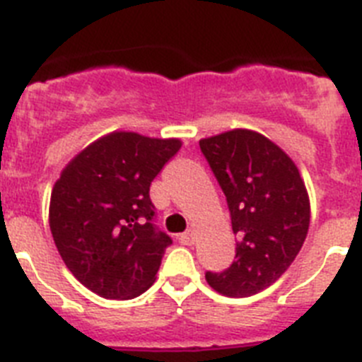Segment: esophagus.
Segmentation results:
<instances>
[{
	"instance_id": "34e87169",
	"label": "esophagus",
	"mask_w": 362,
	"mask_h": 362,
	"mask_svg": "<svg viewBox=\"0 0 362 362\" xmlns=\"http://www.w3.org/2000/svg\"><path fill=\"white\" fill-rule=\"evenodd\" d=\"M179 243H183V245H187V246H192L194 243H196V233L192 232V230L181 233V235H179Z\"/></svg>"
}]
</instances>
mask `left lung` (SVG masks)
I'll return each mask as SVG.
<instances>
[{
  "label": "left lung",
  "instance_id": "obj_1",
  "mask_svg": "<svg viewBox=\"0 0 362 362\" xmlns=\"http://www.w3.org/2000/svg\"><path fill=\"white\" fill-rule=\"evenodd\" d=\"M199 148L225 194L238 238L233 263L204 277L223 296H255L288 270L305 243L310 225L305 183L292 159L252 130L201 139Z\"/></svg>",
  "mask_w": 362,
  "mask_h": 362
}]
</instances>
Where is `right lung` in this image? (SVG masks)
Returning a JSON list of instances; mask_svg holds the SVG:
<instances>
[{
	"label": "right lung",
	"mask_w": 362,
	"mask_h": 362,
	"mask_svg": "<svg viewBox=\"0 0 362 362\" xmlns=\"http://www.w3.org/2000/svg\"><path fill=\"white\" fill-rule=\"evenodd\" d=\"M179 148V139L114 132L62 172L50 232L66 268L90 292L132 299L152 286L172 238L156 225L150 185Z\"/></svg>",
	"instance_id": "add662e5"
}]
</instances>
